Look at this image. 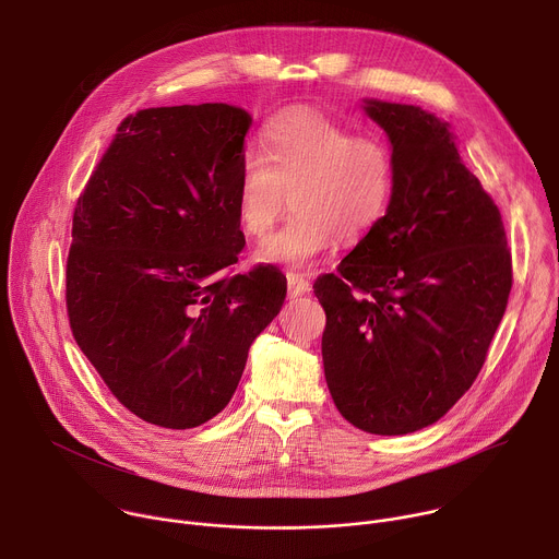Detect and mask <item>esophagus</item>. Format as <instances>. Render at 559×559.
I'll list each match as a JSON object with an SVG mask.
<instances>
[{
	"instance_id": "34e87169",
	"label": "esophagus",
	"mask_w": 559,
	"mask_h": 559,
	"mask_svg": "<svg viewBox=\"0 0 559 559\" xmlns=\"http://www.w3.org/2000/svg\"><path fill=\"white\" fill-rule=\"evenodd\" d=\"M287 285H289L292 296H305L311 289V283L302 274H296V272L287 274Z\"/></svg>"
}]
</instances>
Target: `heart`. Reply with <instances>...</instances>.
<instances>
[{"label":"heart","mask_w":559,"mask_h":559,"mask_svg":"<svg viewBox=\"0 0 559 559\" xmlns=\"http://www.w3.org/2000/svg\"><path fill=\"white\" fill-rule=\"evenodd\" d=\"M393 190L395 162L384 139L298 108L265 128L261 154L243 156L238 223L248 236L263 238L292 199V216L261 246L259 259L311 267L338 238L358 243L371 234L384 221Z\"/></svg>","instance_id":"1"}]
</instances>
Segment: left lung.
Masks as SVG:
<instances>
[{"label": "left lung", "mask_w": 559, "mask_h": 559, "mask_svg": "<svg viewBox=\"0 0 559 559\" xmlns=\"http://www.w3.org/2000/svg\"><path fill=\"white\" fill-rule=\"evenodd\" d=\"M365 112L393 147V199L313 294L334 405L367 433L403 436L438 423L480 373L513 267L502 214L449 123L407 104L369 99Z\"/></svg>", "instance_id": "obj_1"}]
</instances>
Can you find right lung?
<instances>
[{"label": "right lung", "instance_id": "1", "mask_svg": "<svg viewBox=\"0 0 559 559\" xmlns=\"http://www.w3.org/2000/svg\"><path fill=\"white\" fill-rule=\"evenodd\" d=\"M250 126L227 104L128 115L74 205L72 336L117 401L156 427L192 429L225 409L287 294L274 265L231 274Z\"/></svg>", "mask_w": 559, "mask_h": 559}]
</instances>
